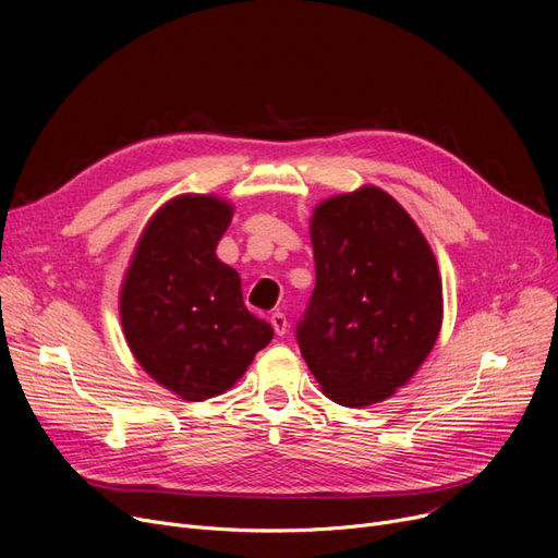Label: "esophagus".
<instances>
[{
	"instance_id": "1",
	"label": "esophagus",
	"mask_w": 558,
	"mask_h": 558,
	"mask_svg": "<svg viewBox=\"0 0 558 558\" xmlns=\"http://www.w3.org/2000/svg\"><path fill=\"white\" fill-rule=\"evenodd\" d=\"M271 326H274V330H276L278 337H284V335H287V328H289L287 316H284L282 312H276V314L271 316Z\"/></svg>"
}]
</instances>
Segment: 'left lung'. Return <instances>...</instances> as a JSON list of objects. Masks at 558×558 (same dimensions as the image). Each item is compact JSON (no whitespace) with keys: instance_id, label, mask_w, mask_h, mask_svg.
Here are the masks:
<instances>
[{"instance_id":"obj_1","label":"left lung","mask_w":558,"mask_h":558,"mask_svg":"<svg viewBox=\"0 0 558 558\" xmlns=\"http://www.w3.org/2000/svg\"><path fill=\"white\" fill-rule=\"evenodd\" d=\"M310 238L316 287L296 332L303 360L332 402H383L414 377L441 332L432 246L375 185L320 201Z\"/></svg>"}]
</instances>
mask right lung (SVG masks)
<instances>
[{
    "label": "right lung",
    "mask_w": 558,
    "mask_h": 558,
    "mask_svg": "<svg viewBox=\"0 0 558 558\" xmlns=\"http://www.w3.org/2000/svg\"><path fill=\"white\" fill-rule=\"evenodd\" d=\"M217 194H181L146 221L120 289L133 357L160 387L201 402L228 391L274 339L242 299L240 274L217 257L232 221Z\"/></svg>",
    "instance_id": "1"
}]
</instances>
